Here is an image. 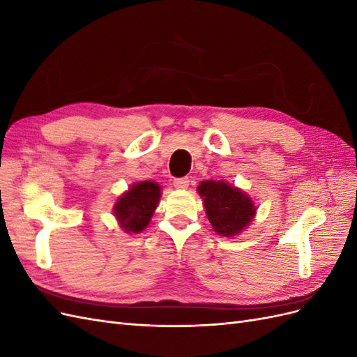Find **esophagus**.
I'll list each match as a JSON object with an SVG mask.
<instances>
[{
	"label": "esophagus",
	"instance_id": "esophagus-1",
	"mask_svg": "<svg viewBox=\"0 0 357 357\" xmlns=\"http://www.w3.org/2000/svg\"><path fill=\"white\" fill-rule=\"evenodd\" d=\"M172 185H174L176 189H188V186H189V178H186V177L176 178L174 183H172Z\"/></svg>",
	"mask_w": 357,
	"mask_h": 357
}]
</instances>
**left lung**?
Masks as SVG:
<instances>
[{
  "label": "left lung",
  "mask_w": 357,
  "mask_h": 357,
  "mask_svg": "<svg viewBox=\"0 0 357 357\" xmlns=\"http://www.w3.org/2000/svg\"><path fill=\"white\" fill-rule=\"evenodd\" d=\"M198 193L213 229L222 236H235L245 229L256 214L252 198L226 181L204 180Z\"/></svg>",
  "instance_id": "8db88e82"
}]
</instances>
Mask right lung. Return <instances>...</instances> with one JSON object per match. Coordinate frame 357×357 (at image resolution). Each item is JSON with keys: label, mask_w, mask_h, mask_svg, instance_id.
Masks as SVG:
<instances>
[{"label": "right lung", "mask_w": 357, "mask_h": 357, "mask_svg": "<svg viewBox=\"0 0 357 357\" xmlns=\"http://www.w3.org/2000/svg\"><path fill=\"white\" fill-rule=\"evenodd\" d=\"M160 186L156 181L134 183L114 204V215L125 232L138 234L147 228L158 207Z\"/></svg>", "instance_id": "obj_1"}]
</instances>
